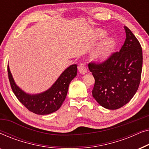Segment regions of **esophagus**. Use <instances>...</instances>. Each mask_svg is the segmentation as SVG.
<instances>
[{
  "label": "esophagus",
  "mask_w": 149,
  "mask_h": 149,
  "mask_svg": "<svg viewBox=\"0 0 149 149\" xmlns=\"http://www.w3.org/2000/svg\"><path fill=\"white\" fill-rule=\"evenodd\" d=\"M79 72L81 73V74H85V73L87 72V69L86 68V66H85V64H81L80 66H79Z\"/></svg>",
  "instance_id": "esophagus-1"
}]
</instances>
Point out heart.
Wrapping results in <instances>:
<instances>
[{"instance_id":"b5f03b06","label":"heart","mask_w":149,"mask_h":149,"mask_svg":"<svg viewBox=\"0 0 149 149\" xmlns=\"http://www.w3.org/2000/svg\"><path fill=\"white\" fill-rule=\"evenodd\" d=\"M107 36V32L103 30H97L95 32V38L96 40H101ZM115 42L111 38H108L102 42L95 49L93 57L95 60H102L107 58L113 51Z\"/></svg>"}]
</instances>
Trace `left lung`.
Returning a JSON list of instances; mask_svg holds the SVG:
<instances>
[{
    "label": "left lung",
    "instance_id": "left-lung-1",
    "mask_svg": "<svg viewBox=\"0 0 149 149\" xmlns=\"http://www.w3.org/2000/svg\"><path fill=\"white\" fill-rule=\"evenodd\" d=\"M126 38L119 52L100 64L89 63L95 79L92 95L105 109L116 110L129 102L139 87L142 67V50L139 41L127 26Z\"/></svg>",
    "mask_w": 149,
    "mask_h": 149
}]
</instances>
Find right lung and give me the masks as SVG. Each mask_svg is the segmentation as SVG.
Listing matches in <instances>:
<instances>
[{
    "instance_id": "right-lung-1",
    "label": "right lung",
    "mask_w": 149,
    "mask_h": 149,
    "mask_svg": "<svg viewBox=\"0 0 149 149\" xmlns=\"http://www.w3.org/2000/svg\"><path fill=\"white\" fill-rule=\"evenodd\" d=\"M7 71L12 90L20 102L36 115H49L58 111L62 106L68 93L69 84L77 76V65L68 67L49 89L37 94H30L20 89L14 81L9 66Z\"/></svg>"
}]
</instances>
